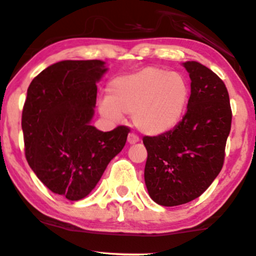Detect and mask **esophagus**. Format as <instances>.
Masks as SVG:
<instances>
[{
	"label": "esophagus",
	"instance_id": "esophagus-1",
	"mask_svg": "<svg viewBox=\"0 0 256 256\" xmlns=\"http://www.w3.org/2000/svg\"><path fill=\"white\" fill-rule=\"evenodd\" d=\"M128 142L130 143V144H134V143L140 142L138 136H136V134H128Z\"/></svg>",
	"mask_w": 256,
	"mask_h": 256
}]
</instances>
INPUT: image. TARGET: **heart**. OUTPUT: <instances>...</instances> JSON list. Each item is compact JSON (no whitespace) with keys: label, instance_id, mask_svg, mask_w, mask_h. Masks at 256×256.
<instances>
[{"label":"heart","instance_id":"heart-1","mask_svg":"<svg viewBox=\"0 0 256 256\" xmlns=\"http://www.w3.org/2000/svg\"><path fill=\"white\" fill-rule=\"evenodd\" d=\"M190 97L188 80L180 72L148 66L134 74L114 78L108 98L100 106V114L120 122L131 114L134 128L156 136L175 128L187 110Z\"/></svg>","mask_w":256,"mask_h":256}]
</instances>
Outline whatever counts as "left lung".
Returning <instances> with one entry per match:
<instances>
[{
    "label": "left lung",
    "instance_id": "left-lung-1",
    "mask_svg": "<svg viewBox=\"0 0 256 256\" xmlns=\"http://www.w3.org/2000/svg\"><path fill=\"white\" fill-rule=\"evenodd\" d=\"M182 66L190 78L186 114L169 132L143 137L148 153L146 186L162 206L186 204L206 192L222 169L231 131L232 110L224 81L198 62Z\"/></svg>",
    "mask_w": 256,
    "mask_h": 256
}]
</instances>
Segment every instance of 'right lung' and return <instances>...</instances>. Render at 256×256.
<instances>
[{
  "mask_svg": "<svg viewBox=\"0 0 256 256\" xmlns=\"http://www.w3.org/2000/svg\"><path fill=\"white\" fill-rule=\"evenodd\" d=\"M104 62L63 60L30 84L22 114L25 156L38 180L56 194L80 200L125 146L130 128L103 132L91 125L97 81Z\"/></svg>",
  "mask_w": 256,
  "mask_h": 256,
  "instance_id": "add662e5",
  "label": "right lung"
}]
</instances>
